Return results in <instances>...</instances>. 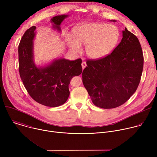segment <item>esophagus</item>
Returning <instances> with one entry per match:
<instances>
[{
	"instance_id": "esophagus-1",
	"label": "esophagus",
	"mask_w": 157,
	"mask_h": 157,
	"mask_svg": "<svg viewBox=\"0 0 157 157\" xmlns=\"http://www.w3.org/2000/svg\"><path fill=\"white\" fill-rule=\"evenodd\" d=\"M81 65H82V70L85 68V67L86 66V63L85 61H82V63H81Z\"/></svg>"
}]
</instances>
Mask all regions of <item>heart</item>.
I'll return each mask as SVG.
<instances>
[{
  "mask_svg": "<svg viewBox=\"0 0 157 157\" xmlns=\"http://www.w3.org/2000/svg\"><path fill=\"white\" fill-rule=\"evenodd\" d=\"M73 37L68 35L66 41L70 49L81 52V44L86 45V53L94 59L102 58L114 49L119 38L118 29L102 23H89L73 29Z\"/></svg>",
  "mask_w": 157,
  "mask_h": 157,
  "instance_id": "1",
  "label": "heart"
}]
</instances>
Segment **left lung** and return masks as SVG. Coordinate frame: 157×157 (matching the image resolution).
<instances>
[{
  "label": "left lung",
  "instance_id": "8db88e82",
  "mask_svg": "<svg viewBox=\"0 0 157 157\" xmlns=\"http://www.w3.org/2000/svg\"><path fill=\"white\" fill-rule=\"evenodd\" d=\"M122 36L110 54L87 59L82 73V83L93 104L102 109L124 104L136 91L140 81L144 68L140 43L126 28Z\"/></svg>",
  "mask_w": 157,
  "mask_h": 157
}]
</instances>
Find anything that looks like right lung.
<instances>
[{"label": "right lung", "instance_id": "obj_1", "mask_svg": "<svg viewBox=\"0 0 157 157\" xmlns=\"http://www.w3.org/2000/svg\"><path fill=\"white\" fill-rule=\"evenodd\" d=\"M68 17L57 15L52 18L53 27L60 31L59 25ZM35 26L27 29L22 36L18 48L20 76L31 98L48 107H58L66 102L70 96L68 86L75 76L82 73L81 58L70 61L56 59L43 68H38L33 58V40Z\"/></svg>", "mask_w": 157, "mask_h": 157}]
</instances>
